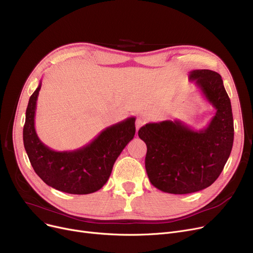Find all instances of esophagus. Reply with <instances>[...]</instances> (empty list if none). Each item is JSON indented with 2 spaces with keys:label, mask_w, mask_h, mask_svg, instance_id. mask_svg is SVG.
I'll use <instances>...</instances> for the list:
<instances>
[{
  "label": "esophagus",
  "mask_w": 253,
  "mask_h": 253,
  "mask_svg": "<svg viewBox=\"0 0 253 253\" xmlns=\"http://www.w3.org/2000/svg\"><path fill=\"white\" fill-rule=\"evenodd\" d=\"M145 122H147V120H145V118L143 117H140L136 120V130H138Z\"/></svg>",
  "instance_id": "1"
}]
</instances>
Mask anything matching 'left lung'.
Wrapping results in <instances>:
<instances>
[{
  "label": "left lung",
  "instance_id": "obj_1",
  "mask_svg": "<svg viewBox=\"0 0 253 253\" xmlns=\"http://www.w3.org/2000/svg\"><path fill=\"white\" fill-rule=\"evenodd\" d=\"M215 115L200 130L179 120L148 123L138 130L147 144L145 170L155 188L169 194H191L213 183L227 163L234 141L231 100L221 76L209 70L190 72Z\"/></svg>",
  "mask_w": 253,
  "mask_h": 253
}]
</instances>
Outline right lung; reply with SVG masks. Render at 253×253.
Segmentation results:
<instances>
[{"mask_svg":"<svg viewBox=\"0 0 253 253\" xmlns=\"http://www.w3.org/2000/svg\"><path fill=\"white\" fill-rule=\"evenodd\" d=\"M42 82L30 97L23 126V144L36 173L55 190L86 195L100 190L110 178L113 166L135 134V117L103 129L84 147L57 152L40 140L35 117Z\"/></svg>","mask_w":253,"mask_h":253,"instance_id":"1","label":"right lung"}]
</instances>
